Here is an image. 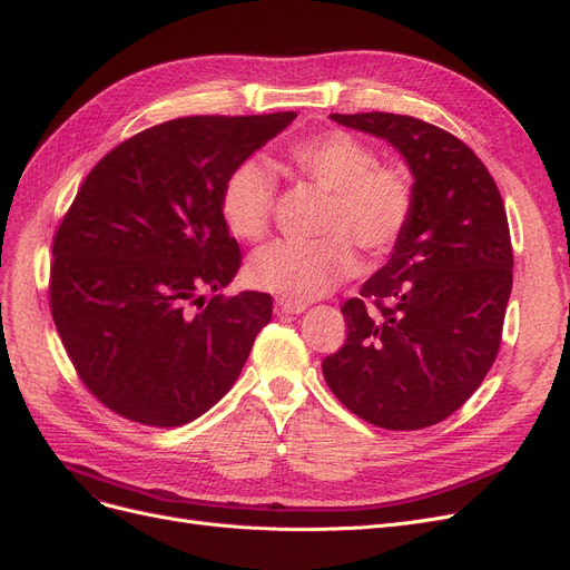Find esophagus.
Listing matches in <instances>:
<instances>
[{"label": "esophagus", "mask_w": 570, "mask_h": 570, "mask_svg": "<svg viewBox=\"0 0 570 570\" xmlns=\"http://www.w3.org/2000/svg\"><path fill=\"white\" fill-rule=\"evenodd\" d=\"M274 312H277V314H301V312H305V305L286 301V298H277V303H274Z\"/></svg>", "instance_id": "1"}]
</instances>
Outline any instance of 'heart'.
Returning a JSON list of instances; mask_svg holds the SVG:
<instances>
[{
  "mask_svg": "<svg viewBox=\"0 0 570 570\" xmlns=\"http://www.w3.org/2000/svg\"><path fill=\"white\" fill-rule=\"evenodd\" d=\"M293 178L326 195L320 242H277L248 263L253 286L305 303L326 296L356 269L354 248L381 261L404 237L415 210L413 176L377 164V153L354 134L328 129L293 140L282 159ZM277 178L261 159H244L220 189V216L237 239L256 242L269 229Z\"/></svg>",
  "mask_w": 570,
  "mask_h": 570,
  "instance_id": "1",
  "label": "heart"
}]
</instances>
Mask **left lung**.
<instances>
[{
	"mask_svg": "<svg viewBox=\"0 0 570 570\" xmlns=\"http://www.w3.org/2000/svg\"><path fill=\"white\" fill-rule=\"evenodd\" d=\"M331 119L402 153L415 210L362 298L343 305L347 341L322 364L326 385L375 428H430L468 402L498 356L514 265L500 189L434 124L392 112Z\"/></svg>",
	"mask_w": 570,
	"mask_h": 570,
	"instance_id": "left-lung-1",
	"label": "left lung"
}]
</instances>
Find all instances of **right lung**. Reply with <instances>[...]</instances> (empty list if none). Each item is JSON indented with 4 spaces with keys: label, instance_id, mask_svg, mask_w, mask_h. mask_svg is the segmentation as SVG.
Returning a JSON list of instances; mask_svg holds the SVG:
<instances>
[{
    "label": "right lung",
    "instance_id": "1",
    "mask_svg": "<svg viewBox=\"0 0 570 570\" xmlns=\"http://www.w3.org/2000/svg\"><path fill=\"white\" fill-rule=\"evenodd\" d=\"M296 112L180 117L119 142L53 237L49 298L62 345L100 404L178 428L218 404L272 320L267 293L225 288L242 250L220 216L239 161Z\"/></svg>",
    "mask_w": 570,
    "mask_h": 570
}]
</instances>
